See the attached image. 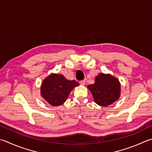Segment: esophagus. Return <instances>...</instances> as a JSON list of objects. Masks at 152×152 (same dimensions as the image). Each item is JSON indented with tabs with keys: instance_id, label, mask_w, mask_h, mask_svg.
<instances>
[{
	"instance_id": "1",
	"label": "esophagus",
	"mask_w": 152,
	"mask_h": 152,
	"mask_svg": "<svg viewBox=\"0 0 152 152\" xmlns=\"http://www.w3.org/2000/svg\"><path fill=\"white\" fill-rule=\"evenodd\" d=\"M80 84L81 85H84L85 84V80H82L80 81Z\"/></svg>"
}]
</instances>
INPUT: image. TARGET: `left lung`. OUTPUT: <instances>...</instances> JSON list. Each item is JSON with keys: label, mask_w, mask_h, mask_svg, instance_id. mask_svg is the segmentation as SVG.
Masks as SVG:
<instances>
[{"label": "left lung", "mask_w": 152, "mask_h": 152, "mask_svg": "<svg viewBox=\"0 0 152 152\" xmlns=\"http://www.w3.org/2000/svg\"><path fill=\"white\" fill-rule=\"evenodd\" d=\"M95 102L100 106L107 107L120 97L121 85L118 79L110 74H99L94 84L88 86Z\"/></svg>", "instance_id": "1"}]
</instances>
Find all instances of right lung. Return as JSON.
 <instances>
[{
    "instance_id": "1",
    "label": "right lung",
    "mask_w": 152,
    "mask_h": 152,
    "mask_svg": "<svg viewBox=\"0 0 152 152\" xmlns=\"http://www.w3.org/2000/svg\"><path fill=\"white\" fill-rule=\"evenodd\" d=\"M79 84L76 80H68L62 74H50L43 80L41 94L52 106L63 104L72 89Z\"/></svg>"
}]
</instances>
